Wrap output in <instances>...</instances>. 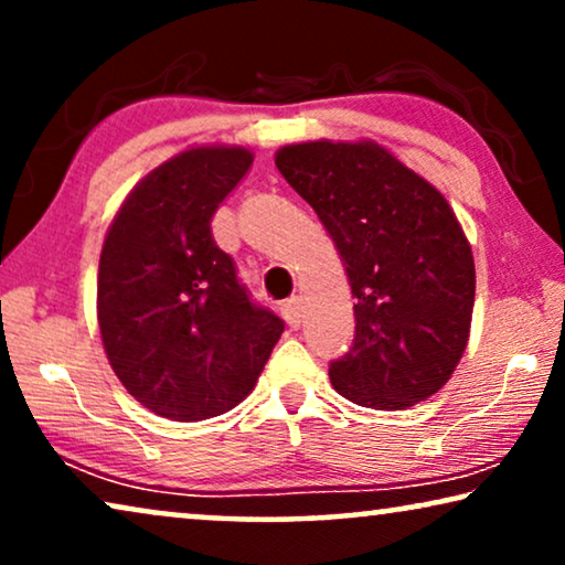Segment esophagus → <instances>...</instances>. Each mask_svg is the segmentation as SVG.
<instances>
[{
  "instance_id": "obj_1",
  "label": "esophagus",
  "mask_w": 565,
  "mask_h": 565,
  "mask_svg": "<svg viewBox=\"0 0 565 565\" xmlns=\"http://www.w3.org/2000/svg\"><path fill=\"white\" fill-rule=\"evenodd\" d=\"M282 316H285V321H288L292 329H298L300 321H303V306H300V298L292 296L290 300H285Z\"/></svg>"
}]
</instances>
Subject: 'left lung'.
<instances>
[{
  "label": "left lung",
  "mask_w": 565,
  "mask_h": 565,
  "mask_svg": "<svg viewBox=\"0 0 565 565\" xmlns=\"http://www.w3.org/2000/svg\"><path fill=\"white\" fill-rule=\"evenodd\" d=\"M275 164L358 298L350 352L329 365L334 391L383 412L429 398L466 352L476 298L473 252L443 192L373 141L290 143Z\"/></svg>",
  "instance_id": "obj_1"
}]
</instances>
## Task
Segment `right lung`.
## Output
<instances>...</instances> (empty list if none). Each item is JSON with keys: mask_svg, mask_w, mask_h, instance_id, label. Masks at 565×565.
<instances>
[{"mask_svg": "<svg viewBox=\"0 0 565 565\" xmlns=\"http://www.w3.org/2000/svg\"><path fill=\"white\" fill-rule=\"evenodd\" d=\"M242 146H198L146 174L107 228L97 321L126 391L174 422L249 396L282 319L249 298L211 221L252 167Z\"/></svg>", "mask_w": 565, "mask_h": 565, "instance_id": "right-lung-1", "label": "right lung"}]
</instances>
